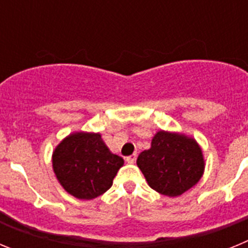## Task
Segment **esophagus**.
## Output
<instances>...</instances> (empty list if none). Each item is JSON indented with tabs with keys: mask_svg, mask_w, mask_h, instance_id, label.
Wrapping results in <instances>:
<instances>
[{
	"mask_svg": "<svg viewBox=\"0 0 248 248\" xmlns=\"http://www.w3.org/2000/svg\"><path fill=\"white\" fill-rule=\"evenodd\" d=\"M125 160L128 161L129 164H134L135 160H137V154H133V155H129V156L125 157Z\"/></svg>",
	"mask_w": 248,
	"mask_h": 248,
	"instance_id": "esophagus-1",
	"label": "esophagus"
}]
</instances>
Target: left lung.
Listing matches in <instances>:
<instances>
[{
  "mask_svg": "<svg viewBox=\"0 0 248 248\" xmlns=\"http://www.w3.org/2000/svg\"><path fill=\"white\" fill-rule=\"evenodd\" d=\"M137 164L151 189L170 198L196 185L205 169L196 140L164 130L155 134L150 149L140 153Z\"/></svg>",
  "mask_w": 248,
  "mask_h": 248,
  "instance_id": "1",
  "label": "left lung"
}]
</instances>
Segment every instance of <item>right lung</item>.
<instances>
[{
  "instance_id": "1",
  "label": "right lung",
  "mask_w": 248,
  "mask_h": 248,
  "mask_svg": "<svg viewBox=\"0 0 248 248\" xmlns=\"http://www.w3.org/2000/svg\"><path fill=\"white\" fill-rule=\"evenodd\" d=\"M52 164L65 191L80 200H92L110 189L124 160L109 150L100 134L80 131L59 143Z\"/></svg>"
}]
</instances>
